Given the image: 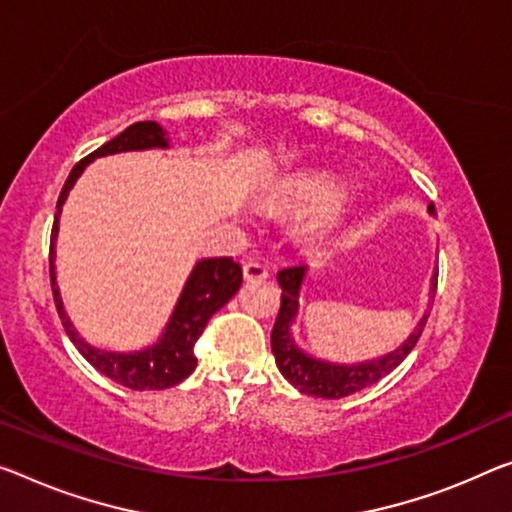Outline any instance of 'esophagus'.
<instances>
[{
    "label": "esophagus",
    "mask_w": 512,
    "mask_h": 512,
    "mask_svg": "<svg viewBox=\"0 0 512 512\" xmlns=\"http://www.w3.org/2000/svg\"><path fill=\"white\" fill-rule=\"evenodd\" d=\"M242 274H245L247 281H263L267 279V267L258 261H247L242 265Z\"/></svg>",
    "instance_id": "1"
}]
</instances>
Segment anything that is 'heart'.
Segmentation results:
<instances>
[{"instance_id":"obj_1","label":"heart","mask_w":512,"mask_h":512,"mask_svg":"<svg viewBox=\"0 0 512 512\" xmlns=\"http://www.w3.org/2000/svg\"><path fill=\"white\" fill-rule=\"evenodd\" d=\"M338 194V185L327 176H297L283 185V196L302 203H329Z\"/></svg>"}]
</instances>
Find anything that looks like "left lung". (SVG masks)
Returning a JSON list of instances; mask_svg holds the SVG:
<instances>
[{"instance_id": "1", "label": "left lung", "mask_w": 512, "mask_h": 512, "mask_svg": "<svg viewBox=\"0 0 512 512\" xmlns=\"http://www.w3.org/2000/svg\"><path fill=\"white\" fill-rule=\"evenodd\" d=\"M430 215H435V206H428ZM309 265H293L286 267L277 274V281L281 286V309L277 322L272 327V352L274 361H277L281 375L293 384L297 391L306 393V396L316 398H345L352 396L361 389L371 387V384L380 382L382 377H387L393 368L400 366L412 348L419 341V336L426 327L428 311L423 313L419 325L414 327V332L398 345L396 350L387 352V355L359 361V364H334V361L316 359L306 355L302 348H297L293 338V322L300 311V290L306 277ZM437 288V267L435 274L430 279V290L435 293ZM432 297V295H430Z\"/></svg>"}]
</instances>
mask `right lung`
Returning a JSON list of instances; mask_svg holds the SVG:
<instances>
[{
  "label": "right lung",
  "mask_w": 512,
  "mask_h": 512,
  "mask_svg": "<svg viewBox=\"0 0 512 512\" xmlns=\"http://www.w3.org/2000/svg\"><path fill=\"white\" fill-rule=\"evenodd\" d=\"M151 148H169L167 130H162L155 121H141L132 123L125 128L121 135H116L112 141L102 144L98 151L86 155L70 171L64 190L59 194L57 212H54V226L50 235V281H52V295L54 304H57V313L64 325L66 334L80 355L89 361L109 380L123 384V387L135 391H148V389H169L183 382L187 375H192L196 368L194 357V343L196 338L203 334V327L208 325L212 313H217L222 306L231 300V297L240 290L242 283V267L235 263L231 256L222 258H201L194 265V270L187 277L183 293H180L178 302L174 306V313L164 327L162 336L157 338L153 345L137 352H109L96 348V345L86 343L84 338L77 334L73 322L66 316L64 302H61L59 288H57V272H54V258H57V235H59V215L61 208L68 199V192L73 190L77 178L82 171L96 160V157L128 153V151H151Z\"/></svg>",
  "instance_id": "add662e5"
}]
</instances>
